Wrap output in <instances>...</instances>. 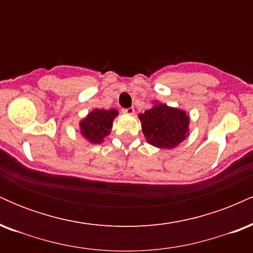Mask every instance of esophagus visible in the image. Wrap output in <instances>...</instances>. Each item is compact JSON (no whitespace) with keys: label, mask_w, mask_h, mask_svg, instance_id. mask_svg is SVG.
<instances>
[{"label":"esophagus","mask_w":253,"mask_h":253,"mask_svg":"<svg viewBox=\"0 0 253 253\" xmlns=\"http://www.w3.org/2000/svg\"><path fill=\"white\" fill-rule=\"evenodd\" d=\"M123 112L125 113V114L132 115V114H134V108H133V107H129V108H125V109H123Z\"/></svg>","instance_id":"34e87169"}]
</instances>
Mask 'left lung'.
Wrapping results in <instances>:
<instances>
[{
    "label": "left lung",
    "mask_w": 253,
    "mask_h": 253,
    "mask_svg": "<svg viewBox=\"0 0 253 253\" xmlns=\"http://www.w3.org/2000/svg\"><path fill=\"white\" fill-rule=\"evenodd\" d=\"M139 118L144 135L153 146L172 149L187 138L189 117L181 109L156 104Z\"/></svg>",
    "instance_id": "obj_1"
}]
</instances>
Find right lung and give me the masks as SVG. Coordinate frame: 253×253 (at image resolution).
Returning a JSON list of instances; mask_svg holds the SVG:
<instances>
[{
    "instance_id": "right-lung-1",
    "label": "right lung",
    "mask_w": 253,
    "mask_h": 253,
    "mask_svg": "<svg viewBox=\"0 0 253 253\" xmlns=\"http://www.w3.org/2000/svg\"><path fill=\"white\" fill-rule=\"evenodd\" d=\"M118 115L115 109H95L84 120L81 121V132L92 144H100L109 134L113 120Z\"/></svg>"
}]
</instances>
